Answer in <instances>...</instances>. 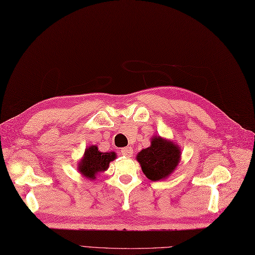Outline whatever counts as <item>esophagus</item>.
Listing matches in <instances>:
<instances>
[{"instance_id": "esophagus-1", "label": "esophagus", "mask_w": 255, "mask_h": 255, "mask_svg": "<svg viewBox=\"0 0 255 255\" xmlns=\"http://www.w3.org/2000/svg\"><path fill=\"white\" fill-rule=\"evenodd\" d=\"M132 153H133V151H132L131 147H124V148L121 149V154L124 155V156H126V157H131Z\"/></svg>"}]
</instances>
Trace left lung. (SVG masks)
I'll use <instances>...</instances> for the list:
<instances>
[{
    "label": "left lung",
    "mask_w": 255,
    "mask_h": 255,
    "mask_svg": "<svg viewBox=\"0 0 255 255\" xmlns=\"http://www.w3.org/2000/svg\"><path fill=\"white\" fill-rule=\"evenodd\" d=\"M181 153L178 146L165 139H152L151 146L142 149L136 155L142 171L152 181H159L167 178L178 166Z\"/></svg>",
    "instance_id": "8db88e82"
}]
</instances>
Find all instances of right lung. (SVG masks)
<instances>
[{
    "label": "right lung",
    "mask_w": 255,
    "mask_h": 255,
    "mask_svg": "<svg viewBox=\"0 0 255 255\" xmlns=\"http://www.w3.org/2000/svg\"><path fill=\"white\" fill-rule=\"evenodd\" d=\"M115 153H101L98 151L96 145L89 146L84 154V158L78 164V171L85 177L94 180L96 179V174L107 170L109 168L110 161L115 159Z\"/></svg>",
    "instance_id": "obj_1"
}]
</instances>
